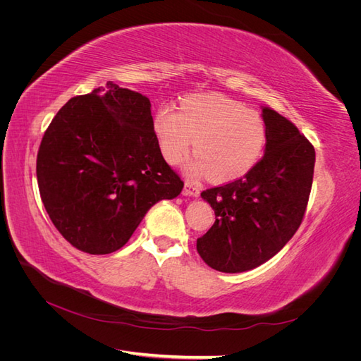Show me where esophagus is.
<instances>
[{"label": "esophagus", "mask_w": 361, "mask_h": 361, "mask_svg": "<svg viewBox=\"0 0 361 361\" xmlns=\"http://www.w3.org/2000/svg\"><path fill=\"white\" fill-rule=\"evenodd\" d=\"M183 194L191 195V197H199V195H200L199 185H195V183L187 180V182H185V187H183Z\"/></svg>", "instance_id": "obj_1"}]
</instances>
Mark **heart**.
<instances>
[{
    "mask_svg": "<svg viewBox=\"0 0 361 361\" xmlns=\"http://www.w3.org/2000/svg\"><path fill=\"white\" fill-rule=\"evenodd\" d=\"M155 130L164 158L178 164L193 140L195 155L188 164L190 176L218 182L244 176L255 167L267 145V122L257 111L224 94H197L185 99L182 110L161 106Z\"/></svg>",
    "mask_w": 361,
    "mask_h": 361,
    "instance_id": "obj_1",
    "label": "heart"
}]
</instances>
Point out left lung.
<instances>
[{
  "label": "left lung",
  "mask_w": 361,
  "mask_h": 361,
  "mask_svg": "<svg viewBox=\"0 0 361 361\" xmlns=\"http://www.w3.org/2000/svg\"><path fill=\"white\" fill-rule=\"evenodd\" d=\"M267 149L243 178L204 190L215 223L197 239L207 267L220 272L253 269L286 245L298 231L312 191L314 147L293 123L271 108Z\"/></svg>",
  "instance_id": "obj_1"
}]
</instances>
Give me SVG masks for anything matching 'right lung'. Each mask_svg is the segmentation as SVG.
Listing matches in <instances>:
<instances>
[{
  "label": "right lung",
  "instance_id": "1",
  "mask_svg": "<svg viewBox=\"0 0 361 361\" xmlns=\"http://www.w3.org/2000/svg\"><path fill=\"white\" fill-rule=\"evenodd\" d=\"M36 174L52 224L89 255L122 248L152 206L183 188L162 158L149 97L113 81L60 108L40 141Z\"/></svg>",
  "mask_w": 361,
  "mask_h": 361
}]
</instances>
